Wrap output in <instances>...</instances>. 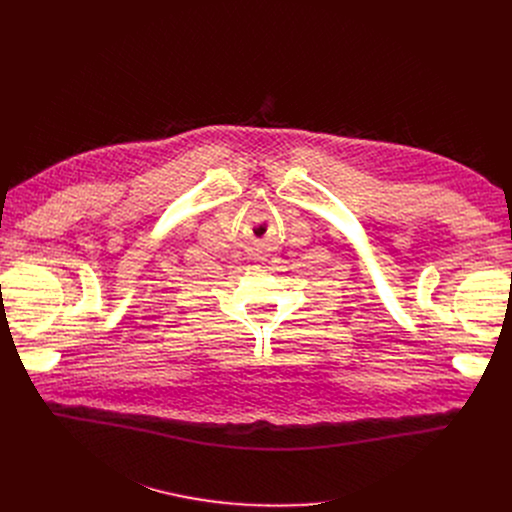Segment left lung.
Masks as SVG:
<instances>
[{
	"label": "left lung",
	"instance_id": "left-lung-1",
	"mask_svg": "<svg viewBox=\"0 0 512 512\" xmlns=\"http://www.w3.org/2000/svg\"><path fill=\"white\" fill-rule=\"evenodd\" d=\"M510 275H512V273H510Z\"/></svg>",
	"mask_w": 512,
	"mask_h": 512
}]
</instances>
